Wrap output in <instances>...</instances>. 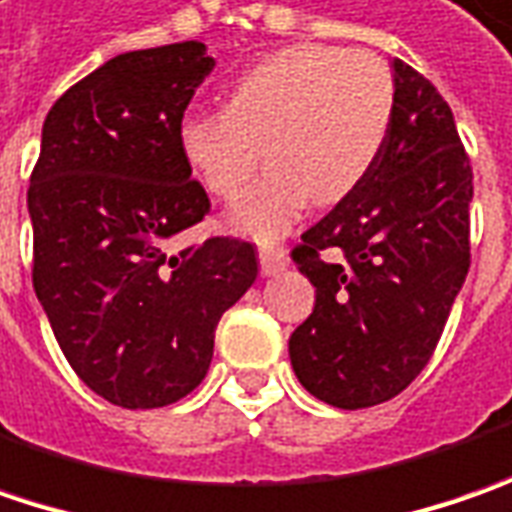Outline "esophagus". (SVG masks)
<instances>
[{
    "label": "esophagus",
    "mask_w": 512,
    "mask_h": 512,
    "mask_svg": "<svg viewBox=\"0 0 512 512\" xmlns=\"http://www.w3.org/2000/svg\"><path fill=\"white\" fill-rule=\"evenodd\" d=\"M286 263H289L286 249H280V246H263L260 249V272L263 275H278L286 269Z\"/></svg>",
    "instance_id": "obj_1"
}]
</instances>
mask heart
I'll use <instances>...</instances> for the list:
<instances>
[{
    "label": "heart",
    "instance_id": "obj_1",
    "mask_svg": "<svg viewBox=\"0 0 512 512\" xmlns=\"http://www.w3.org/2000/svg\"><path fill=\"white\" fill-rule=\"evenodd\" d=\"M395 111V77L372 51L289 45L229 85L226 108L189 111L177 145L191 174L232 200L266 160L272 168L229 212L234 232L272 240L309 200L338 203L375 166Z\"/></svg>",
    "mask_w": 512,
    "mask_h": 512
}]
</instances>
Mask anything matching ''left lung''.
Here are the masks:
<instances>
[{
  "instance_id": "obj_1",
  "label": "left lung",
  "mask_w": 512,
  "mask_h": 512,
  "mask_svg": "<svg viewBox=\"0 0 512 512\" xmlns=\"http://www.w3.org/2000/svg\"><path fill=\"white\" fill-rule=\"evenodd\" d=\"M395 111L369 174L300 234L315 309L289 338L295 375L341 410L375 407L433 358L470 269L473 166L435 85L392 59Z\"/></svg>"
}]
</instances>
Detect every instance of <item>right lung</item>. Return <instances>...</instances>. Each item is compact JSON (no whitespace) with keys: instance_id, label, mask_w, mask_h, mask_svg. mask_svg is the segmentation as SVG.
Listing matches in <instances>:
<instances>
[{"instance_id":"obj_1","label":"right lung","mask_w":512,"mask_h":512,"mask_svg":"<svg viewBox=\"0 0 512 512\" xmlns=\"http://www.w3.org/2000/svg\"><path fill=\"white\" fill-rule=\"evenodd\" d=\"M212 68L203 42L114 56L42 125L28 189L36 298L74 372L125 410L186 398L220 315L257 278L255 246L237 237L171 252L212 209L177 145Z\"/></svg>"}]
</instances>
